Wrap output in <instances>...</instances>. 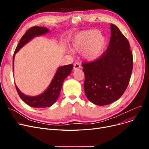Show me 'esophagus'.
Wrapping results in <instances>:
<instances>
[{
	"mask_svg": "<svg viewBox=\"0 0 149 149\" xmlns=\"http://www.w3.org/2000/svg\"><path fill=\"white\" fill-rule=\"evenodd\" d=\"M81 68V65L80 64L76 63L74 64V67H73L74 70H77V69H79Z\"/></svg>",
	"mask_w": 149,
	"mask_h": 149,
	"instance_id": "obj_1",
	"label": "esophagus"
}]
</instances>
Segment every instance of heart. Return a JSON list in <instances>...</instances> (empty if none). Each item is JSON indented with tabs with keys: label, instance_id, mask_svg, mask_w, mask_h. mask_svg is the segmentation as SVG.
Listing matches in <instances>:
<instances>
[{
	"label": "heart",
	"instance_id": "heart-1",
	"mask_svg": "<svg viewBox=\"0 0 149 149\" xmlns=\"http://www.w3.org/2000/svg\"><path fill=\"white\" fill-rule=\"evenodd\" d=\"M107 46V40L100 32L91 29L78 33L73 41L72 51L82 52L84 58L88 61H94L103 54Z\"/></svg>",
	"mask_w": 149,
	"mask_h": 149
}]
</instances>
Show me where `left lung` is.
Masks as SVG:
<instances>
[{
  "instance_id": "left-lung-1",
  "label": "left lung",
  "mask_w": 149,
  "mask_h": 149,
  "mask_svg": "<svg viewBox=\"0 0 149 149\" xmlns=\"http://www.w3.org/2000/svg\"><path fill=\"white\" fill-rule=\"evenodd\" d=\"M109 45L97 59L82 63L86 97L99 106L107 105L123 94L133 68L129 42L116 25L111 24Z\"/></svg>"
}]
</instances>
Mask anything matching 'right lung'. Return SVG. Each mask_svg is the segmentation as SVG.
<instances>
[{
	"label": "right lung",
	"instance_id": "obj_1",
	"mask_svg": "<svg viewBox=\"0 0 149 149\" xmlns=\"http://www.w3.org/2000/svg\"><path fill=\"white\" fill-rule=\"evenodd\" d=\"M49 32L48 28L40 26H33L25 32L20 39L18 46H17L13 58V68L14 72V60L15 55L24 45L28 43L34 37L40 36ZM73 68V64H69L58 67L57 71L51 81L47 88L42 94L36 96H28L22 93L18 87L15 85V88L21 99L29 106L37 108H45L50 107L56 102L58 98L60 91L65 79L71 73Z\"/></svg>",
	"mask_w": 149,
	"mask_h": 149
}]
</instances>
